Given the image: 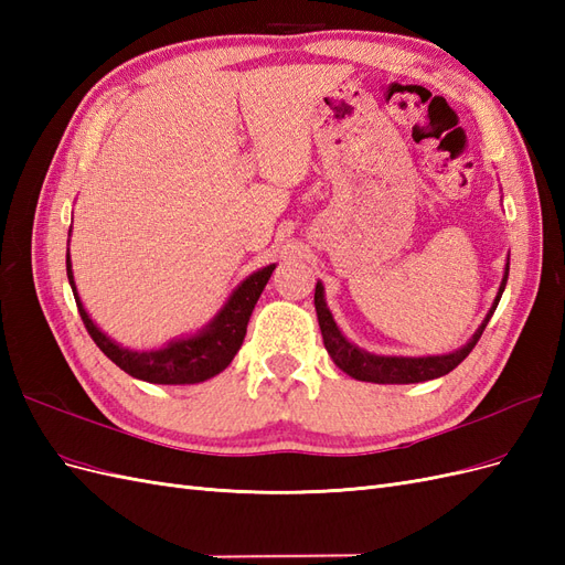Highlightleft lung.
Here are the masks:
<instances>
[{"mask_svg":"<svg viewBox=\"0 0 565 565\" xmlns=\"http://www.w3.org/2000/svg\"><path fill=\"white\" fill-rule=\"evenodd\" d=\"M509 278V264L504 266V276L498 289V297H494L490 311L486 313L483 322L478 324V330L473 337L467 341L465 347L450 351V353H440V355H377L370 353L361 347H355L353 341L344 337V332L339 330V324L334 322L332 311L328 309V301H324V285L318 280L316 285V313H318V324L322 332L324 349H328L330 358L334 365L347 372L349 377L358 382H372V384H419V382H429L436 377H443L450 370H455L465 358L471 353L476 347V341L481 339L488 320L492 318L494 309H498L500 297L507 287Z\"/></svg>","mask_w":565,"mask_h":565,"instance_id":"obj_1","label":"left lung"}]
</instances>
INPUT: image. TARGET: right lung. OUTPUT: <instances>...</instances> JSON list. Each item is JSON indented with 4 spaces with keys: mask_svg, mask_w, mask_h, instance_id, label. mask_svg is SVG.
Masks as SVG:
<instances>
[{
    "mask_svg": "<svg viewBox=\"0 0 565 565\" xmlns=\"http://www.w3.org/2000/svg\"><path fill=\"white\" fill-rule=\"evenodd\" d=\"M65 268H67V280H71L79 316L84 320V328H87V332L96 341V347L104 351L119 370H125L134 380H141L148 384H200L216 377L218 372H224L231 365L235 353L241 351L243 339L247 334L249 316L264 292L270 273L276 270V264H268L259 270H254L252 276H247L233 289L226 303L216 311V316L195 334L177 337L172 341H167V344L160 349H146V351L117 344L115 339H110L89 318L87 309H84V303L77 295L71 249L65 252Z\"/></svg>",
    "mask_w": 565,
    "mask_h": 565,
    "instance_id": "1",
    "label": "right lung"
}]
</instances>
